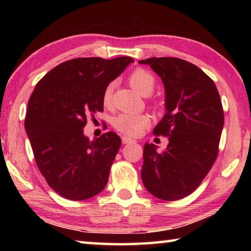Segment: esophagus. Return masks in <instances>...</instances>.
<instances>
[{"instance_id":"esophagus-1","label":"esophagus","mask_w":251,"mask_h":251,"mask_svg":"<svg viewBox=\"0 0 251 251\" xmlns=\"http://www.w3.org/2000/svg\"><path fill=\"white\" fill-rule=\"evenodd\" d=\"M122 142H123V144H130V143H135V141H134L133 138L127 137V136H123V137H122Z\"/></svg>"}]
</instances>
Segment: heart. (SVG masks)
Masks as SVG:
<instances>
[{"instance_id": "b5f03b06", "label": "heart", "mask_w": 251, "mask_h": 251, "mask_svg": "<svg viewBox=\"0 0 251 251\" xmlns=\"http://www.w3.org/2000/svg\"><path fill=\"white\" fill-rule=\"evenodd\" d=\"M130 86L141 95H150L154 90L155 79L147 71L137 69L129 75L128 77ZM113 84L106 86L103 94V103L108 106L112 100ZM112 124L114 128L120 133L127 136H138L150 124V117L146 114H131L121 113L113 118Z\"/></svg>"}]
</instances>
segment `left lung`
I'll return each mask as SVG.
<instances>
[{"label":"left lung","instance_id":"8db88e82","mask_svg":"<svg viewBox=\"0 0 251 251\" xmlns=\"http://www.w3.org/2000/svg\"><path fill=\"white\" fill-rule=\"evenodd\" d=\"M150 65L163 80L166 114L154 128L168 136L164 151L144 146L142 180L161 201H178L198 188L218 155L224 110L217 87L192 63L176 57H151Z\"/></svg>","mask_w":251,"mask_h":251}]
</instances>
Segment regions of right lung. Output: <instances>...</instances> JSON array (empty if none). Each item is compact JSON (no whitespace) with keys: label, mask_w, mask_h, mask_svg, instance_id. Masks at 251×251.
<instances>
[{"label":"right lung","mask_w":251,"mask_h":251,"mask_svg":"<svg viewBox=\"0 0 251 251\" xmlns=\"http://www.w3.org/2000/svg\"><path fill=\"white\" fill-rule=\"evenodd\" d=\"M134 59L82 57L54 67L36 84L27 103L25 130L36 165L50 188L70 201L100 194L120 150L108 131L90 141L86 117L103 110V94Z\"/></svg>","instance_id":"right-lung-1"}]
</instances>
